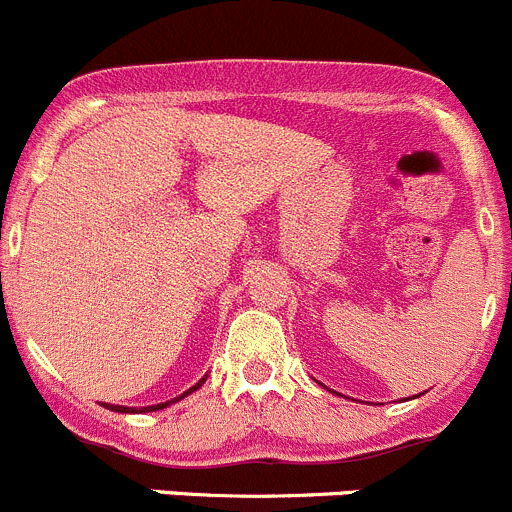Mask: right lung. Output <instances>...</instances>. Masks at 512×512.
I'll list each match as a JSON object with an SVG mask.
<instances>
[{"instance_id":"right-lung-1","label":"right lung","mask_w":512,"mask_h":512,"mask_svg":"<svg viewBox=\"0 0 512 512\" xmlns=\"http://www.w3.org/2000/svg\"><path fill=\"white\" fill-rule=\"evenodd\" d=\"M204 381H206V378H201V381L196 383L194 388H189V391H186L184 396H189V393H194L196 388H199ZM184 396L174 398V403L181 401V398H184ZM166 406H169V403H159V406H149V408H126V406H106V408H109V411H119V413H129V411H131V413H146V411H161V408H166Z\"/></svg>"}]
</instances>
